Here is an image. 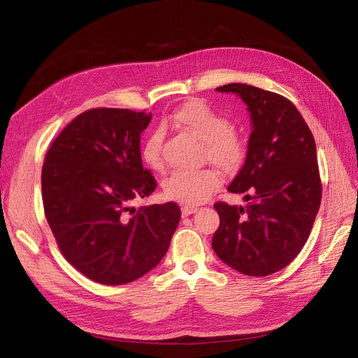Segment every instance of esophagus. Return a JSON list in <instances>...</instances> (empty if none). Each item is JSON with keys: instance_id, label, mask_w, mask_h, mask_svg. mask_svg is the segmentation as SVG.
I'll return each mask as SVG.
<instances>
[{"instance_id": "esophagus-1", "label": "esophagus", "mask_w": 358, "mask_h": 358, "mask_svg": "<svg viewBox=\"0 0 358 358\" xmlns=\"http://www.w3.org/2000/svg\"><path fill=\"white\" fill-rule=\"evenodd\" d=\"M180 210H182V216H189L197 212V208H194V206H182Z\"/></svg>"}]
</instances>
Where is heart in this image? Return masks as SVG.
<instances>
[{"label": "heart", "instance_id": "heart-1", "mask_svg": "<svg viewBox=\"0 0 358 358\" xmlns=\"http://www.w3.org/2000/svg\"><path fill=\"white\" fill-rule=\"evenodd\" d=\"M170 121L201 140V154L225 173L241 170L248 155L246 138L231 127L230 119L204 100H189L171 113ZM142 159L155 171L164 169L162 134L152 131L142 143ZM221 176L215 169L178 170L162 182L166 199L183 204H200L220 188Z\"/></svg>", "mask_w": 358, "mask_h": 358}]
</instances>
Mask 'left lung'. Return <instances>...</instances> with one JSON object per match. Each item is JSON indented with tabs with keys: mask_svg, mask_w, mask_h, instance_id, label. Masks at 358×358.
<instances>
[{
	"mask_svg": "<svg viewBox=\"0 0 358 358\" xmlns=\"http://www.w3.org/2000/svg\"><path fill=\"white\" fill-rule=\"evenodd\" d=\"M234 92L252 117L246 161L229 187L245 194V208L213 204L220 215L212 248L225 264L248 276L279 272L305 246L318 213L322 187L317 146L305 119L284 95L245 83Z\"/></svg>",
	"mask_w": 358,
	"mask_h": 358,
	"instance_id": "obj_1",
	"label": "left lung"
}]
</instances>
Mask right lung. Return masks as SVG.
<instances>
[{
	"mask_svg": "<svg viewBox=\"0 0 358 358\" xmlns=\"http://www.w3.org/2000/svg\"><path fill=\"white\" fill-rule=\"evenodd\" d=\"M150 119L145 110H86L57 136L43 162V208L59 251L99 284H128L152 270L180 221L175 201L129 206L157 188L140 154Z\"/></svg>",
	"mask_w": 358,
	"mask_h": 358,
	"instance_id": "obj_1",
	"label": "right lung"
}]
</instances>
